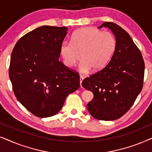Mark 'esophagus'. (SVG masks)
<instances>
[{
	"instance_id": "1",
	"label": "esophagus",
	"mask_w": 152,
	"mask_h": 152,
	"mask_svg": "<svg viewBox=\"0 0 152 152\" xmlns=\"http://www.w3.org/2000/svg\"><path fill=\"white\" fill-rule=\"evenodd\" d=\"M84 77L83 76H82V75H80V86L82 87V81L84 80Z\"/></svg>"
}]
</instances>
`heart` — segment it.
Instances as JSON below:
<instances>
[{
	"mask_svg": "<svg viewBox=\"0 0 152 152\" xmlns=\"http://www.w3.org/2000/svg\"><path fill=\"white\" fill-rule=\"evenodd\" d=\"M116 47L114 35L110 32H102L93 28H84L72 35L71 42L64 41L60 54L68 67H73L82 57L79 66L82 73L91 69L101 70L111 59Z\"/></svg>",
	"mask_w": 152,
	"mask_h": 152,
	"instance_id": "heart-1",
	"label": "heart"
}]
</instances>
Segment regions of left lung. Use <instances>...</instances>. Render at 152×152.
<instances>
[{
	"label": "left lung",
	"instance_id": "1",
	"mask_svg": "<svg viewBox=\"0 0 152 152\" xmlns=\"http://www.w3.org/2000/svg\"><path fill=\"white\" fill-rule=\"evenodd\" d=\"M109 28L115 36L116 47L111 61L103 69L85 78L82 86L93 93L87 104L93 118L114 120L127 112L142 91L145 63L140 50L121 27L104 22L98 27Z\"/></svg>",
	"mask_w": 152,
	"mask_h": 152
}]
</instances>
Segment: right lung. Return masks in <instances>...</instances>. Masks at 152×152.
<instances>
[{
  "label": "right lung",
  "instance_id": "1",
  "mask_svg": "<svg viewBox=\"0 0 152 152\" xmlns=\"http://www.w3.org/2000/svg\"><path fill=\"white\" fill-rule=\"evenodd\" d=\"M66 27L44 26L22 37L12 50L9 70L14 95L39 118L57 114L70 93L80 87L77 72L59 61Z\"/></svg>",
  "mask_w": 152,
  "mask_h": 152
}]
</instances>
